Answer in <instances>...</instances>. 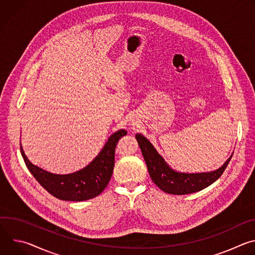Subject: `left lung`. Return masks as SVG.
Wrapping results in <instances>:
<instances>
[{
    "label": "left lung",
    "instance_id": "1",
    "mask_svg": "<svg viewBox=\"0 0 255 255\" xmlns=\"http://www.w3.org/2000/svg\"><path fill=\"white\" fill-rule=\"evenodd\" d=\"M135 137L152 181L161 191L171 195L193 194L209 187L222 175L233 155L231 154L221 167L214 171L199 173L179 172L172 169L164 161L147 138L141 134H136Z\"/></svg>",
    "mask_w": 255,
    "mask_h": 255
}]
</instances>
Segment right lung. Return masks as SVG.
Segmentation results:
<instances>
[{
	"label": "right lung",
	"instance_id": "1",
	"mask_svg": "<svg viewBox=\"0 0 255 255\" xmlns=\"http://www.w3.org/2000/svg\"><path fill=\"white\" fill-rule=\"evenodd\" d=\"M126 134L124 129L112 134L90 164L68 174L51 173L32 164L24 153L21 142L20 150L29 171L49 194L59 200L81 202L99 196L106 189L113 174L117 143Z\"/></svg>",
	"mask_w": 255,
	"mask_h": 255
}]
</instances>
